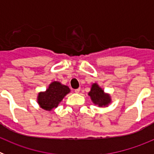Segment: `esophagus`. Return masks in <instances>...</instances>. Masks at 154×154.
<instances>
[{"mask_svg": "<svg viewBox=\"0 0 154 154\" xmlns=\"http://www.w3.org/2000/svg\"><path fill=\"white\" fill-rule=\"evenodd\" d=\"M80 92V89H75V93H79V92Z\"/></svg>", "mask_w": 154, "mask_h": 154, "instance_id": "34e87169", "label": "esophagus"}]
</instances>
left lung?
Wrapping results in <instances>:
<instances>
[{
  "instance_id": "left-lung-1",
  "label": "left lung",
  "mask_w": 154,
  "mask_h": 154,
  "mask_svg": "<svg viewBox=\"0 0 154 154\" xmlns=\"http://www.w3.org/2000/svg\"><path fill=\"white\" fill-rule=\"evenodd\" d=\"M89 96L95 104L99 105V106H107L110 102V98L108 95L104 93V91L96 83L92 85L91 91L89 92Z\"/></svg>"
}]
</instances>
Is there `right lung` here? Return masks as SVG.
<instances>
[{
  "instance_id": "right-lung-1",
  "label": "right lung",
  "mask_w": 154,
  "mask_h": 154,
  "mask_svg": "<svg viewBox=\"0 0 154 154\" xmlns=\"http://www.w3.org/2000/svg\"><path fill=\"white\" fill-rule=\"evenodd\" d=\"M69 92L70 89L68 86L58 82H53L45 92L38 94V103L42 109L50 111L58 106V103Z\"/></svg>"
}]
</instances>
